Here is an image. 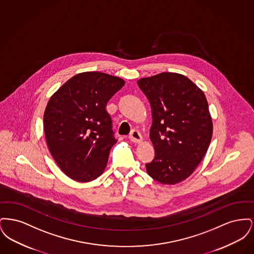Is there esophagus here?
Listing matches in <instances>:
<instances>
[{"label":"esophagus","instance_id":"obj_1","mask_svg":"<svg viewBox=\"0 0 254 254\" xmlns=\"http://www.w3.org/2000/svg\"><path fill=\"white\" fill-rule=\"evenodd\" d=\"M129 140L133 142V143H136V144H139L142 142L143 138H142V135L141 133L139 132L138 130H132L130 135H129Z\"/></svg>","mask_w":254,"mask_h":254}]
</instances>
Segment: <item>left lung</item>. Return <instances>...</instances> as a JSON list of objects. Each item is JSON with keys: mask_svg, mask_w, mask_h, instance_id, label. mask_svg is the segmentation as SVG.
Returning a JSON list of instances; mask_svg holds the SVG:
<instances>
[{"mask_svg": "<svg viewBox=\"0 0 254 254\" xmlns=\"http://www.w3.org/2000/svg\"><path fill=\"white\" fill-rule=\"evenodd\" d=\"M137 84L152 112L149 138L155 157L145 164L146 172L161 184H178L193 173L211 141L213 124L206 98L179 73H160Z\"/></svg>", "mask_w": 254, "mask_h": 254, "instance_id": "8db88e82", "label": "left lung"}]
</instances>
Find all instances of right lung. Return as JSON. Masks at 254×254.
Masks as SVG:
<instances>
[{
    "label": "right lung",
    "instance_id": "right-lung-1",
    "mask_svg": "<svg viewBox=\"0 0 254 254\" xmlns=\"http://www.w3.org/2000/svg\"><path fill=\"white\" fill-rule=\"evenodd\" d=\"M125 81L107 73L73 76L50 97L44 113L49 151L61 170L72 180L93 181L107 167L117 143L107 104Z\"/></svg>",
    "mask_w": 254,
    "mask_h": 254
}]
</instances>
